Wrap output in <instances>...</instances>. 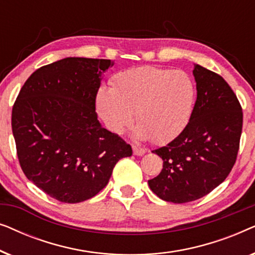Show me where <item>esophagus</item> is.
<instances>
[{"instance_id": "esophagus-1", "label": "esophagus", "mask_w": 255, "mask_h": 255, "mask_svg": "<svg viewBox=\"0 0 255 255\" xmlns=\"http://www.w3.org/2000/svg\"><path fill=\"white\" fill-rule=\"evenodd\" d=\"M132 151H133V154L134 155H138V156L144 155L145 153H146V151H145L144 148L138 147V146H132Z\"/></svg>"}]
</instances>
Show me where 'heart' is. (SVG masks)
<instances>
[{"label": "heart", "mask_w": 255, "mask_h": 255, "mask_svg": "<svg viewBox=\"0 0 255 255\" xmlns=\"http://www.w3.org/2000/svg\"><path fill=\"white\" fill-rule=\"evenodd\" d=\"M195 87L183 71L142 66L121 72L111 88L97 94V113L111 132L121 134L134 120L138 139L163 144L179 135L189 122Z\"/></svg>", "instance_id": "heart-1"}]
</instances>
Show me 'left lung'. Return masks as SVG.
Masks as SVG:
<instances>
[{"instance_id": "8db88e82", "label": "left lung", "mask_w": 255, "mask_h": 255, "mask_svg": "<svg viewBox=\"0 0 255 255\" xmlns=\"http://www.w3.org/2000/svg\"><path fill=\"white\" fill-rule=\"evenodd\" d=\"M197 99L184 130L153 153L162 170L148 187L161 200L187 203L205 196L231 172L239 149L243 111L221 75L194 66Z\"/></svg>"}]
</instances>
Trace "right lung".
<instances>
[{"label": "right lung", "mask_w": 255, "mask_h": 255, "mask_svg": "<svg viewBox=\"0 0 255 255\" xmlns=\"http://www.w3.org/2000/svg\"><path fill=\"white\" fill-rule=\"evenodd\" d=\"M107 59L71 57L32 73L12 108L11 127L24 174L64 203L89 200L132 148L97 120L96 95Z\"/></svg>", "instance_id": "1"}]
</instances>
